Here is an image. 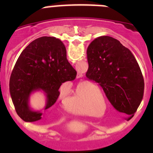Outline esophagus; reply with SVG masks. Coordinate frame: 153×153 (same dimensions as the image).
Returning a JSON list of instances; mask_svg holds the SVG:
<instances>
[{"label":"esophagus","instance_id":"1","mask_svg":"<svg viewBox=\"0 0 153 153\" xmlns=\"http://www.w3.org/2000/svg\"><path fill=\"white\" fill-rule=\"evenodd\" d=\"M82 73H81V72H78V75H77V78H81L82 77Z\"/></svg>","mask_w":153,"mask_h":153}]
</instances>
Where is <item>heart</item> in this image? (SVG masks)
Here are the masks:
<instances>
[{
	"label": "heart",
	"instance_id": "obj_1",
	"mask_svg": "<svg viewBox=\"0 0 153 153\" xmlns=\"http://www.w3.org/2000/svg\"><path fill=\"white\" fill-rule=\"evenodd\" d=\"M82 98H83L82 95H78V96L76 97V100L79 101V100H81ZM75 112H76L77 113L83 114V115H87V114H88V112H87V111H86L85 109H84V110H81V109H75Z\"/></svg>",
	"mask_w": 153,
	"mask_h": 153
}]
</instances>
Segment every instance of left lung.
I'll use <instances>...</instances> for the list:
<instances>
[{"label": "left lung", "mask_w": 153, "mask_h": 153, "mask_svg": "<svg viewBox=\"0 0 153 153\" xmlns=\"http://www.w3.org/2000/svg\"><path fill=\"white\" fill-rule=\"evenodd\" d=\"M86 76L101 86L110 104L132 118L142 101L144 81L136 59L115 38L101 36L86 51Z\"/></svg>", "instance_id": "obj_1"}]
</instances>
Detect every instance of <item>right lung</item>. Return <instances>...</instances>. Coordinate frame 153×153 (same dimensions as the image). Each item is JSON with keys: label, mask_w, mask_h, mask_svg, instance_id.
Instances as JSON below:
<instances>
[{"label": "right lung", "mask_w": 153, "mask_h": 153, "mask_svg": "<svg viewBox=\"0 0 153 153\" xmlns=\"http://www.w3.org/2000/svg\"><path fill=\"white\" fill-rule=\"evenodd\" d=\"M76 75L61 40L47 36L35 39L22 51L11 74L10 92L17 114L26 122L40 120L42 113L29 106L31 93L44 91L47 109L56 102L61 84L75 80Z\"/></svg>", "instance_id": "obj_1"}]
</instances>
